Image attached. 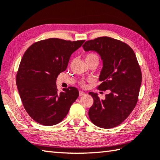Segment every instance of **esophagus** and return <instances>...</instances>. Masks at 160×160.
<instances>
[{"label":"esophagus","mask_w":160,"mask_h":160,"mask_svg":"<svg viewBox=\"0 0 160 160\" xmlns=\"http://www.w3.org/2000/svg\"><path fill=\"white\" fill-rule=\"evenodd\" d=\"M79 94H80V96H82V95H85V92H83V91H80L79 92Z\"/></svg>","instance_id":"1"}]
</instances>
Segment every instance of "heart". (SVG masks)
Masks as SVG:
<instances>
[{"label":"heart","instance_id":"obj_1","mask_svg":"<svg viewBox=\"0 0 160 160\" xmlns=\"http://www.w3.org/2000/svg\"><path fill=\"white\" fill-rule=\"evenodd\" d=\"M85 61H94L97 62L99 63V56L97 53H93V52H90L87 53L85 55ZM80 84L82 86L85 85V82L84 80H81L80 82Z\"/></svg>","mask_w":160,"mask_h":160}]
</instances>
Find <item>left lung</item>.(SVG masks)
<instances>
[{
  "label": "left lung",
  "mask_w": 160,
  "mask_h": 160,
  "mask_svg": "<svg viewBox=\"0 0 160 160\" xmlns=\"http://www.w3.org/2000/svg\"><path fill=\"white\" fill-rule=\"evenodd\" d=\"M84 50L95 51L103 61L99 90H109L105 99L90 92L94 103L89 117L94 125L112 128L123 122L137 104L142 82L141 70L133 50L120 40L109 37L87 41Z\"/></svg>",
  "instance_id": "8db88e82"
}]
</instances>
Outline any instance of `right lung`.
Wrapping results in <instances>:
<instances>
[{"mask_svg":"<svg viewBox=\"0 0 160 160\" xmlns=\"http://www.w3.org/2000/svg\"><path fill=\"white\" fill-rule=\"evenodd\" d=\"M84 42L50 38L34 43L24 53L16 84L24 108L38 123L47 126L60 123L79 96L74 87L58 92L56 81L67 68L71 54Z\"/></svg>","mask_w":160,"mask_h":160,"instance_id":"1","label":"right lung"}]
</instances>
